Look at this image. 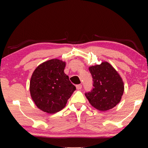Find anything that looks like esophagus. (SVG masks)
I'll return each mask as SVG.
<instances>
[{
	"label": "esophagus",
	"mask_w": 148,
	"mask_h": 148,
	"mask_svg": "<svg viewBox=\"0 0 148 148\" xmlns=\"http://www.w3.org/2000/svg\"><path fill=\"white\" fill-rule=\"evenodd\" d=\"M76 88H77V89H81L82 88V85H81V84H79V85H77L76 86Z\"/></svg>",
	"instance_id": "1"
}]
</instances>
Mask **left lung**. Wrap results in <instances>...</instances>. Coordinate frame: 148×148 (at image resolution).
<instances>
[{
	"instance_id": "1",
	"label": "left lung",
	"mask_w": 148,
	"mask_h": 148,
	"mask_svg": "<svg viewBox=\"0 0 148 148\" xmlns=\"http://www.w3.org/2000/svg\"><path fill=\"white\" fill-rule=\"evenodd\" d=\"M93 81V88L86 92L89 103L99 111L113 108L121 101L124 83L116 69L106 61L89 67Z\"/></svg>"
}]
</instances>
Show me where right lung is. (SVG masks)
<instances>
[{"instance_id":"1","label":"right lung","mask_w":148,"mask_h":148,"mask_svg":"<svg viewBox=\"0 0 148 148\" xmlns=\"http://www.w3.org/2000/svg\"><path fill=\"white\" fill-rule=\"evenodd\" d=\"M66 62L53 59L40 64L32 74L30 93L40 110L48 114L61 111L76 90L64 74Z\"/></svg>"}]
</instances>
